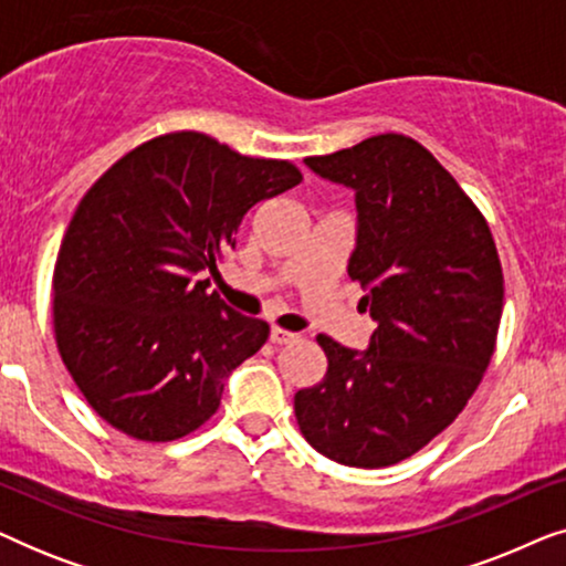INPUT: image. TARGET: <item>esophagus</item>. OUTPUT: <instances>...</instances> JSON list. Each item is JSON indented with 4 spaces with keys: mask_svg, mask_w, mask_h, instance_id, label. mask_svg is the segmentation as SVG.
<instances>
[{
    "mask_svg": "<svg viewBox=\"0 0 566 566\" xmlns=\"http://www.w3.org/2000/svg\"><path fill=\"white\" fill-rule=\"evenodd\" d=\"M270 339H273L275 345H289V343H296L298 335H296V332H289L283 327H273V329H270Z\"/></svg>",
    "mask_w": 566,
    "mask_h": 566,
    "instance_id": "1",
    "label": "esophagus"
}]
</instances>
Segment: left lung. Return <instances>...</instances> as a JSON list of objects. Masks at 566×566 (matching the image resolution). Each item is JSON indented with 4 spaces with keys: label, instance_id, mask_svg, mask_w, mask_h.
I'll use <instances>...</instances> for the list:
<instances>
[{
    "label": "left lung",
    "instance_id": "obj_1",
    "mask_svg": "<svg viewBox=\"0 0 566 566\" xmlns=\"http://www.w3.org/2000/svg\"><path fill=\"white\" fill-rule=\"evenodd\" d=\"M306 165L355 190L347 275L368 291L378 327L366 353L316 337L329 366L296 394L298 430L343 467H394L440 436L482 384L505 298L497 244L474 200L415 138L378 134Z\"/></svg>",
    "mask_w": 566,
    "mask_h": 566
}]
</instances>
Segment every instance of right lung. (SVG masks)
<instances>
[{
	"mask_svg": "<svg viewBox=\"0 0 566 566\" xmlns=\"http://www.w3.org/2000/svg\"><path fill=\"white\" fill-rule=\"evenodd\" d=\"M304 180L200 130L138 144L84 192L53 265V335L90 407L123 436L167 443L221 405L270 324L208 291L242 216Z\"/></svg>",
	"mask_w": 566,
	"mask_h": 566,
	"instance_id": "add662e5",
	"label": "right lung"
}]
</instances>
